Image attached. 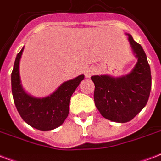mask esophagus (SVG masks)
Segmentation results:
<instances>
[{"label": "esophagus", "mask_w": 161, "mask_h": 161, "mask_svg": "<svg viewBox=\"0 0 161 161\" xmlns=\"http://www.w3.org/2000/svg\"><path fill=\"white\" fill-rule=\"evenodd\" d=\"M94 74V70L93 68H88L87 70L85 71V76L87 78H90L91 76Z\"/></svg>", "instance_id": "1"}]
</instances>
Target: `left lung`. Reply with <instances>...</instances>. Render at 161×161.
<instances>
[{"instance_id": "8db88e82", "label": "left lung", "mask_w": 161, "mask_h": 161, "mask_svg": "<svg viewBox=\"0 0 161 161\" xmlns=\"http://www.w3.org/2000/svg\"><path fill=\"white\" fill-rule=\"evenodd\" d=\"M129 36L138 61L130 73L119 78L108 75L91 77L94 83V103L102 116L118 123L133 119L145 108L151 89V73L140 44Z\"/></svg>"}]
</instances>
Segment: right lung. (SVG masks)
Returning a JSON list of instances; mask_svg holds the SVG:
<instances>
[{"mask_svg": "<svg viewBox=\"0 0 161 161\" xmlns=\"http://www.w3.org/2000/svg\"><path fill=\"white\" fill-rule=\"evenodd\" d=\"M24 47L16 56L11 73V91L16 109L30 126L41 131L54 130L63 125L69 113L70 98L84 75L62 83L51 95L34 98L24 91L21 84L19 64Z\"/></svg>", "mask_w": 161, "mask_h": 161, "instance_id": "right-lung-1", "label": "right lung"}]
</instances>
